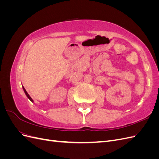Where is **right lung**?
Returning <instances> with one entry per match:
<instances>
[{"mask_svg": "<svg viewBox=\"0 0 159 159\" xmlns=\"http://www.w3.org/2000/svg\"><path fill=\"white\" fill-rule=\"evenodd\" d=\"M22 88H23L24 91H25V94L26 95V96H27V97H28V99H30V100L31 101V102H33V100H32V98H30V96L29 95H28V93H27V91H26V89H25V88H24V87H22Z\"/></svg>", "mask_w": 159, "mask_h": 159, "instance_id": "right-lung-1", "label": "right lung"}]
</instances>
